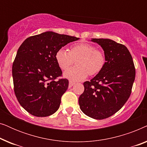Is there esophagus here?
<instances>
[{"mask_svg":"<svg viewBox=\"0 0 147 147\" xmlns=\"http://www.w3.org/2000/svg\"><path fill=\"white\" fill-rule=\"evenodd\" d=\"M75 84H76L75 82H72V81H69V88L72 87V86H73Z\"/></svg>","mask_w":147,"mask_h":147,"instance_id":"obj_1","label":"esophagus"}]
</instances>
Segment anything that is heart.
<instances>
[{
	"mask_svg": "<svg viewBox=\"0 0 147 147\" xmlns=\"http://www.w3.org/2000/svg\"><path fill=\"white\" fill-rule=\"evenodd\" d=\"M55 60L60 69L67 70L76 61L75 67L68 69L64 76L74 81L84 80L89 75L99 74L106 65V56L102 50L90 43L74 44L68 52L59 49L55 53Z\"/></svg>",
	"mask_w": 147,
	"mask_h": 147,
	"instance_id": "heart-1",
	"label": "heart"
}]
</instances>
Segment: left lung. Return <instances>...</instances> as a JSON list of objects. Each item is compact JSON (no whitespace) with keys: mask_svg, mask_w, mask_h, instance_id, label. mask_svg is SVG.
<instances>
[{"mask_svg":"<svg viewBox=\"0 0 147 147\" xmlns=\"http://www.w3.org/2000/svg\"><path fill=\"white\" fill-rule=\"evenodd\" d=\"M104 51L106 65L90 82L84 83L79 98L80 109L96 120L107 118L126 103L135 79L132 57L125 45L109 39H93Z\"/></svg>","mask_w":147,"mask_h":147,"instance_id":"left-lung-1","label":"left lung"}]
</instances>
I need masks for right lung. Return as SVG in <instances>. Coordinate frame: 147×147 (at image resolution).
I'll return each instance as SVG.
<instances>
[{"instance_id":"obj_1","label":"right lung","mask_w":147,"mask_h":147,"mask_svg":"<svg viewBox=\"0 0 147 147\" xmlns=\"http://www.w3.org/2000/svg\"><path fill=\"white\" fill-rule=\"evenodd\" d=\"M79 38L47 31L26 39L13 63L14 91L24 109L32 115L45 117L57 111L69 81L59 79L62 71L55 53Z\"/></svg>"}]
</instances>
